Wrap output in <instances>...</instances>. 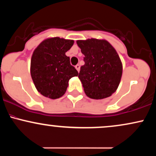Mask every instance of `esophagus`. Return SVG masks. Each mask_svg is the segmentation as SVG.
Listing matches in <instances>:
<instances>
[{
    "label": "esophagus",
    "instance_id": "esophagus-1",
    "mask_svg": "<svg viewBox=\"0 0 156 156\" xmlns=\"http://www.w3.org/2000/svg\"><path fill=\"white\" fill-rule=\"evenodd\" d=\"M76 67V69H77V70H78V72H79V71H80V65H79V64H76V67Z\"/></svg>",
    "mask_w": 156,
    "mask_h": 156
}]
</instances>
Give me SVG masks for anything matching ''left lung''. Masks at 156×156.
Listing matches in <instances>:
<instances>
[{"instance_id": "8db88e82", "label": "left lung", "mask_w": 156, "mask_h": 156, "mask_svg": "<svg viewBox=\"0 0 156 156\" xmlns=\"http://www.w3.org/2000/svg\"><path fill=\"white\" fill-rule=\"evenodd\" d=\"M84 55V65L78 78L84 92L92 99H103L117 90L120 82L122 65L117 51L105 40L89 39L77 41Z\"/></svg>"}]
</instances>
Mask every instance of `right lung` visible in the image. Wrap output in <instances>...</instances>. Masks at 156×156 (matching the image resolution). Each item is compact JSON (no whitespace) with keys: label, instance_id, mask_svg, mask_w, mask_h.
I'll use <instances>...</instances> for the list:
<instances>
[{"label":"right lung","instance_id":"right-lung-1","mask_svg":"<svg viewBox=\"0 0 156 156\" xmlns=\"http://www.w3.org/2000/svg\"><path fill=\"white\" fill-rule=\"evenodd\" d=\"M74 41L54 37L44 40L34 51L31 75L36 88L42 95L51 99L65 93L71 78L78 75L65 53Z\"/></svg>","mask_w":156,"mask_h":156}]
</instances>
